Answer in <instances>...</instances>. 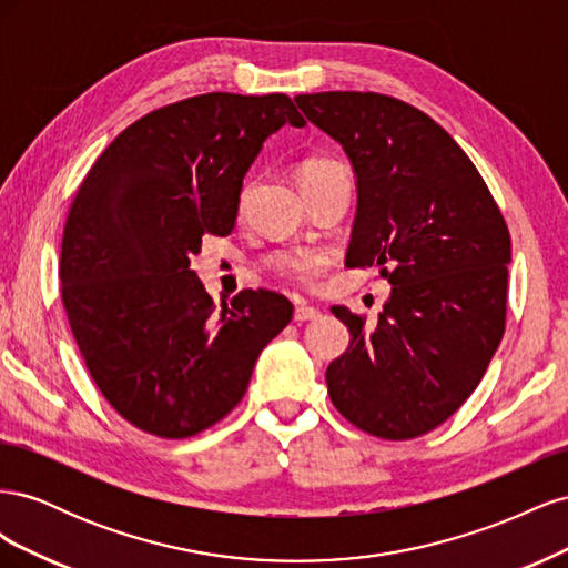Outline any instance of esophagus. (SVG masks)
<instances>
[{
	"mask_svg": "<svg viewBox=\"0 0 568 568\" xmlns=\"http://www.w3.org/2000/svg\"><path fill=\"white\" fill-rule=\"evenodd\" d=\"M320 317V311L313 305H307L303 301L296 303V311H294V320L296 322H311V320H317Z\"/></svg>",
	"mask_w": 568,
	"mask_h": 568,
	"instance_id": "1",
	"label": "esophagus"
}]
</instances>
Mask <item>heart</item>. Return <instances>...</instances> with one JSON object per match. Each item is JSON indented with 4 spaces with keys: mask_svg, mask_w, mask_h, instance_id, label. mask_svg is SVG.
I'll return each instance as SVG.
<instances>
[{
    "mask_svg": "<svg viewBox=\"0 0 568 568\" xmlns=\"http://www.w3.org/2000/svg\"><path fill=\"white\" fill-rule=\"evenodd\" d=\"M336 175H348V170L343 163L332 161V159H311L305 161L298 170V180L301 184H313L326 178H336ZM332 263V255L320 248H284L272 255V265L277 272L286 274V277L296 280L301 284H311L315 282L324 267Z\"/></svg>",
    "mask_w": 568,
    "mask_h": 568,
    "instance_id": "b5f03b06",
    "label": "heart"
}]
</instances>
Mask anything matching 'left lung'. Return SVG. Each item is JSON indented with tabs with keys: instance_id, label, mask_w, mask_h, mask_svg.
Returning <instances> with one entry per match:
<instances>
[{
	"instance_id": "left-lung-1",
	"label": "left lung",
	"mask_w": 568,
	"mask_h": 568,
	"mask_svg": "<svg viewBox=\"0 0 568 568\" xmlns=\"http://www.w3.org/2000/svg\"><path fill=\"white\" fill-rule=\"evenodd\" d=\"M294 101L355 170L346 265H376L393 286L372 332L332 307L353 338L326 369L329 398L376 438L424 436L469 398L503 341L507 222L467 153L419 109L376 92Z\"/></svg>"
}]
</instances>
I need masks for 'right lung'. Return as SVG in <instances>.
I'll return each mask as SVG.
<instances>
[{
  "label": "right lung",
  "mask_w": 568,
  "mask_h": 568,
  "mask_svg": "<svg viewBox=\"0 0 568 568\" xmlns=\"http://www.w3.org/2000/svg\"><path fill=\"white\" fill-rule=\"evenodd\" d=\"M305 120L286 94L211 92L146 113L82 180L61 244V298L94 384L120 417L189 438L244 398L257 355L294 315L277 291L220 307L189 257L227 236L270 134Z\"/></svg>",
  "instance_id": "1"
}]
</instances>
